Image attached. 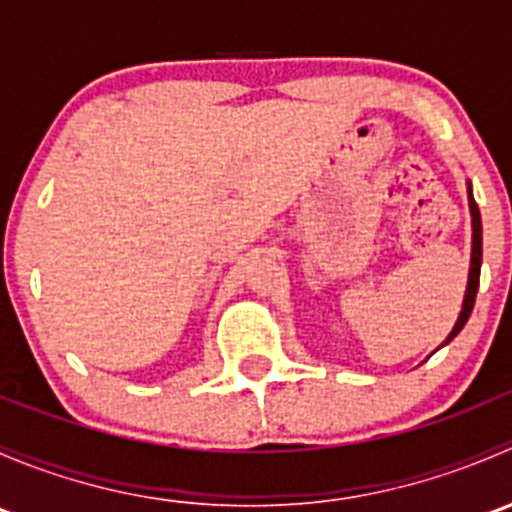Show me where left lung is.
Instances as JSON below:
<instances>
[{
    "mask_svg": "<svg viewBox=\"0 0 512 512\" xmlns=\"http://www.w3.org/2000/svg\"><path fill=\"white\" fill-rule=\"evenodd\" d=\"M468 208H471V225H473V247H471V270H468V287H466V297H463V307L461 314H458V322L453 324L451 334L446 337L448 344L463 327H466L468 317L473 312V304H476V294H478V282H480V260H483V227H480V210L473 200V188L468 183Z\"/></svg>",
    "mask_w": 512,
    "mask_h": 512,
    "instance_id": "8db88e82",
    "label": "left lung"
}]
</instances>
